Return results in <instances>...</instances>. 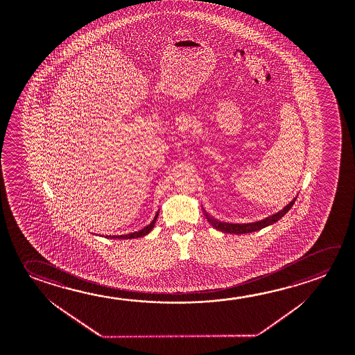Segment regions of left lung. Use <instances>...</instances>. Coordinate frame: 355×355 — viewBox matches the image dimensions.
Masks as SVG:
<instances>
[{
	"instance_id": "8db88e82",
	"label": "left lung",
	"mask_w": 355,
	"mask_h": 355,
	"mask_svg": "<svg viewBox=\"0 0 355 355\" xmlns=\"http://www.w3.org/2000/svg\"><path fill=\"white\" fill-rule=\"evenodd\" d=\"M296 199L297 198H295L292 202H290V204H287V205H286L284 209L279 210V213L271 215V216H268V218H265V219H262V220L255 221V223H249V224H230V223H224V221L216 220V219H214L213 216H210V215L204 209L203 214L204 216L207 218V220L209 221L211 227H215V229H218V230H220L223 233H252V232H257V230H260L262 227H268V225H271L273 223H276V221L279 220V219H281V218H282V216H284V215H285L286 213L292 208V205L295 204Z\"/></svg>"
}]
</instances>
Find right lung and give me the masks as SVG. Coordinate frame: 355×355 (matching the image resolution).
Returning <instances> with one entry per match:
<instances>
[{"label": "right lung", "instance_id": "add662e5", "mask_svg": "<svg viewBox=\"0 0 355 355\" xmlns=\"http://www.w3.org/2000/svg\"><path fill=\"white\" fill-rule=\"evenodd\" d=\"M158 218V211L155 215V218H153V220L151 221V224H148L147 227H144V229H141L140 232H135V233L126 234V235H106V238L107 239H135V238H141V236H145L147 234L151 232L153 227H155V223L157 220Z\"/></svg>", "mask_w": 355, "mask_h": 355}]
</instances>
